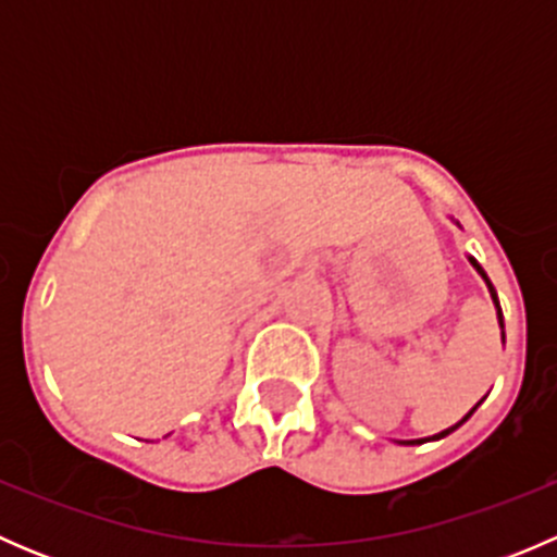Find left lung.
<instances>
[{"label":"left lung","instance_id":"left-lung-1","mask_svg":"<svg viewBox=\"0 0 557 557\" xmlns=\"http://www.w3.org/2000/svg\"><path fill=\"white\" fill-rule=\"evenodd\" d=\"M469 261H471V267H474V269H476V272H480V274H482V280H485L487 290H491V299H493V305H496V312H498V325H502V329H504V314H502V307H498V296H496V288H493V283H491V280H487L485 269H482V267H480V263H476V261H474V258H471V256H469ZM476 407H480V404H476ZM476 407H474V409H476ZM474 409H471V412H469V414H466V418H463V420H460V423H455V425H450V429H445V431H442V434H434V436H431V440H442V436L453 434V431H455V429H458V425H463V423H466V420H469V418H471V414H474ZM423 442H429V440H409V442H401V445H423Z\"/></svg>","mask_w":557,"mask_h":557}]
</instances>
